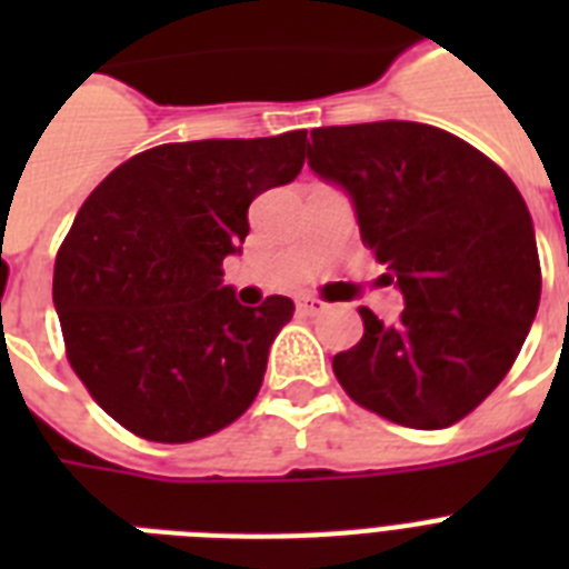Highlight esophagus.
Segmentation results:
<instances>
[{
	"instance_id": "esophagus-1",
	"label": "esophagus",
	"mask_w": 569,
	"mask_h": 569,
	"mask_svg": "<svg viewBox=\"0 0 569 569\" xmlns=\"http://www.w3.org/2000/svg\"><path fill=\"white\" fill-rule=\"evenodd\" d=\"M298 310H301L303 316H321V312H328L330 307L325 301H319V298H312V295H303V298H298Z\"/></svg>"
}]
</instances>
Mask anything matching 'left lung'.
I'll return each mask as SVG.
<instances>
[{
  "mask_svg": "<svg viewBox=\"0 0 569 569\" xmlns=\"http://www.w3.org/2000/svg\"><path fill=\"white\" fill-rule=\"evenodd\" d=\"M310 168L351 197L360 239L405 295L333 357L357 405L407 428H449L508 375L540 303L529 206L476 147L428 123L378 120L310 132Z\"/></svg>",
  "mask_w": 569,
  "mask_h": 569,
  "instance_id": "8db88e82",
  "label": "left lung"
}]
</instances>
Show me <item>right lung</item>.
I'll use <instances>...</instances> for the list:
<instances>
[{
	"instance_id": "1",
	"label": "right lung",
	"mask_w": 569,
	"mask_h": 569,
	"mask_svg": "<svg viewBox=\"0 0 569 569\" xmlns=\"http://www.w3.org/2000/svg\"><path fill=\"white\" fill-rule=\"evenodd\" d=\"M303 147V129L153 147L114 168L76 214L52 277L67 360L138 437L200 440L257 398L295 303L271 295L241 307L221 266L241 253L250 200L292 182Z\"/></svg>"
}]
</instances>
